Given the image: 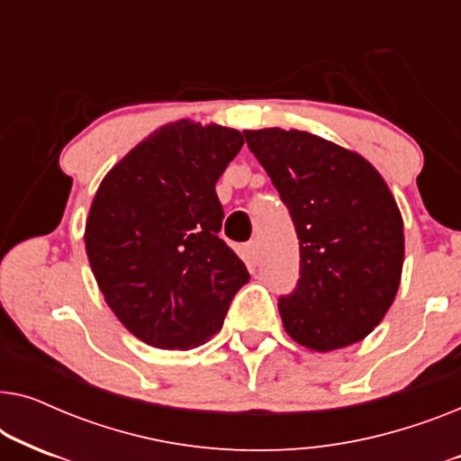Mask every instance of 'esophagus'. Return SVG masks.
Listing matches in <instances>:
<instances>
[{"label": "esophagus", "mask_w": 461, "mask_h": 461, "mask_svg": "<svg viewBox=\"0 0 461 461\" xmlns=\"http://www.w3.org/2000/svg\"><path fill=\"white\" fill-rule=\"evenodd\" d=\"M258 258H260V248H258L256 241H249L248 245H243V260L256 267Z\"/></svg>", "instance_id": "34e87169"}]
</instances>
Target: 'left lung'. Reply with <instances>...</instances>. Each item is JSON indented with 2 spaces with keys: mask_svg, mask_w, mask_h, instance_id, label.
<instances>
[{
  "mask_svg": "<svg viewBox=\"0 0 461 461\" xmlns=\"http://www.w3.org/2000/svg\"><path fill=\"white\" fill-rule=\"evenodd\" d=\"M300 239V281L279 300L287 336L308 350L361 342L401 285L405 235L382 174L355 150L302 130H245Z\"/></svg>",
  "mask_w": 461,
  "mask_h": 461,
  "instance_id": "1",
  "label": "left lung"
}]
</instances>
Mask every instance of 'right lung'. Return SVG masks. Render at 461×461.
Returning a JSON list of instances; mask_svg holds the SVG:
<instances>
[{
	"mask_svg": "<svg viewBox=\"0 0 461 461\" xmlns=\"http://www.w3.org/2000/svg\"><path fill=\"white\" fill-rule=\"evenodd\" d=\"M241 147L239 130L180 119L138 142L94 194L87 260L106 304L144 344H205L249 281L218 237L224 212L216 182Z\"/></svg>",
	"mask_w": 461,
	"mask_h": 461,
	"instance_id": "obj_1",
	"label": "right lung"
}]
</instances>
